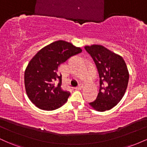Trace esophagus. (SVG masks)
Returning a JSON list of instances; mask_svg holds the SVG:
<instances>
[{"mask_svg":"<svg viewBox=\"0 0 147 147\" xmlns=\"http://www.w3.org/2000/svg\"><path fill=\"white\" fill-rule=\"evenodd\" d=\"M82 88H83V85H82V84H79V85L75 88V89L76 90H81Z\"/></svg>","mask_w":147,"mask_h":147,"instance_id":"1","label":"esophagus"}]
</instances>
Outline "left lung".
I'll return each instance as SVG.
<instances>
[{
    "instance_id": "left-lung-1",
    "label": "left lung",
    "mask_w": 147,
    "mask_h": 147,
    "mask_svg": "<svg viewBox=\"0 0 147 147\" xmlns=\"http://www.w3.org/2000/svg\"><path fill=\"white\" fill-rule=\"evenodd\" d=\"M95 62L99 77V90L89 104L96 111L110 110L120 102L129 83V74L124 59L99 45L85 46Z\"/></svg>"
}]
</instances>
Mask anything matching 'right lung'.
<instances>
[{"mask_svg":"<svg viewBox=\"0 0 147 147\" xmlns=\"http://www.w3.org/2000/svg\"><path fill=\"white\" fill-rule=\"evenodd\" d=\"M80 48L64 41H57L41 49L32 59L25 71L27 95L42 110L59 109L68 100L69 91L62 90L59 66L70 57L82 52Z\"/></svg>","mask_w":147,"mask_h":147,"instance_id":"1","label":"right lung"}]
</instances>
